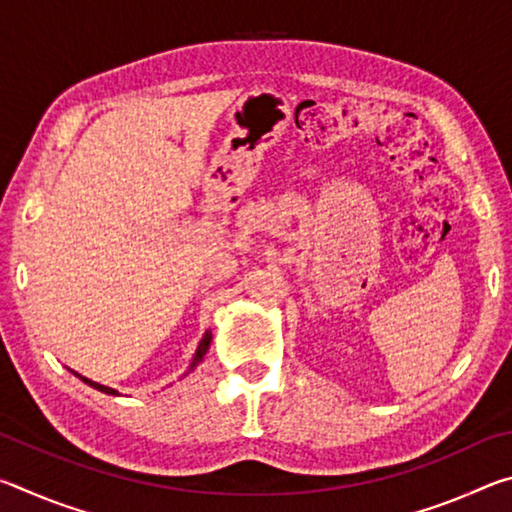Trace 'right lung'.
Returning a JSON list of instances; mask_svg holds the SVG:
<instances>
[{"label":"right lung","mask_w":512,"mask_h":512,"mask_svg":"<svg viewBox=\"0 0 512 512\" xmlns=\"http://www.w3.org/2000/svg\"><path fill=\"white\" fill-rule=\"evenodd\" d=\"M210 341H212V334L207 332L205 336H203V341H201V345H198V350H196V354H194V361H192V370L198 366V363L203 361V357H205V352H207V348H210ZM76 377H81V375H76ZM85 384H90L92 388H97V391H101V393H108V395H117V391H112V388H108V386H101V384H97V381H90V379H85V377H81Z\"/></svg>","instance_id":"add662e5"}]
</instances>
